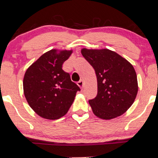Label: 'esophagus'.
<instances>
[{"mask_svg": "<svg viewBox=\"0 0 158 158\" xmlns=\"http://www.w3.org/2000/svg\"><path fill=\"white\" fill-rule=\"evenodd\" d=\"M84 85H85V83H84L83 80H80V81H78V82H77V85L81 88V89H82L84 88Z\"/></svg>", "mask_w": 158, "mask_h": 158, "instance_id": "obj_1", "label": "esophagus"}]
</instances>
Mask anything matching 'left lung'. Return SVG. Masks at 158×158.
<instances>
[{
  "label": "left lung",
  "instance_id": "1",
  "mask_svg": "<svg viewBox=\"0 0 158 158\" xmlns=\"http://www.w3.org/2000/svg\"><path fill=\"white\" fill-rule=\"evenodd\" d=\"M95 71L98 94L89 103L92 112L102 119L110 120L127 112L138 92L136 71L127 59L108 49L81 50Z\"/></svg>",
  "mask_w": 158,
  "mask_h": 158
}]
</instances>
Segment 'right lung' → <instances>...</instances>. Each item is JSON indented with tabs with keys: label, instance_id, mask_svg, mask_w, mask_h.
Returning <instances> with one entry per match:
<instances>
[{
	"label": "right lung",
	"instance_id": "1",
	"mask_svg": "<svg viewBox=\"0 0 158 158\" xmlns=\"http://www.w3.org/2000/svg\"><path fill=\"white\" fill-rule=\"evenodd\" d=\"M72 50L52 49L35 61L25 72L23 89L31 108L39 116L56 120L65 115L80 88L62 69Z\"/></svg>",
	"mask_w": 158,
	"mask_h": 158
}]
</instances>
